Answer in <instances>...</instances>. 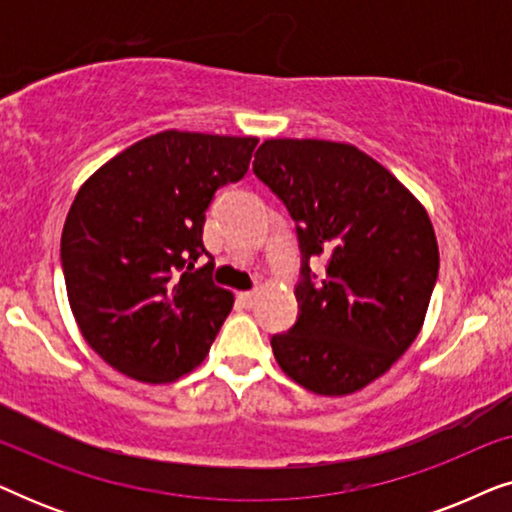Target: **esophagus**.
<instances>
[{
  "mask_svg": "<svg viewBox=\"0 0 512 512\" xmlns=\"http://www.w3.org/2000/svg\"><path fill=\"white\" fill-rule=\"evenodd\" d=\"M256 296H258L256 291H242V293H240V300H242V303L247 305V307H251V305L256 303Z\"/></svg>",
  "mask_w": 512,
  "mask_h": 512,
  "instance_id": "obj_1",
  "label": "esophagus"
}]
</instances>
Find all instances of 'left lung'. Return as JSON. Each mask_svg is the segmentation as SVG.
<instances>
[{"mask_svg":"<svg viewBox=\"0 0 512 512\" xmlns=\"http://www.w3.org/2000/svg\"><path fill=\"white\" fill-rule=\"evenodd\" d=\"M254 172L298 223L303 249L298 321L270 340L279 368L312 394H354L422 331L440 261L429 214L352 144L265 139ZM310 257L327 261L319 285Z\"/></svg>","mask_w":512,"mask_h":512,"instance_id":"obj_1","label":"left lung"}]
</instances>
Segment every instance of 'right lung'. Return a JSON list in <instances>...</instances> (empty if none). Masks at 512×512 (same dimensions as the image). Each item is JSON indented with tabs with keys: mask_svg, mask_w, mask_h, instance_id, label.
Here are the masks:
<instances>
[{
	"mask_svg": "<svg viewBox=\"0 0 512 512\" xmlns=\"http://www.w3.org/2000/svg\"><path fill=\"white\" fill-rule=\"evenodd\" d=\"M256 137L165 130L83 181L60 240L81 335L118 373L165 384L198 368L233 310L202 244L216 188L249 170Z\"/></svg>",
	"mask_w": 512,
	"mask_h": 512,
	"instance_id": "right-lung-1",
	"label": "right lung"
}]
</instances>
